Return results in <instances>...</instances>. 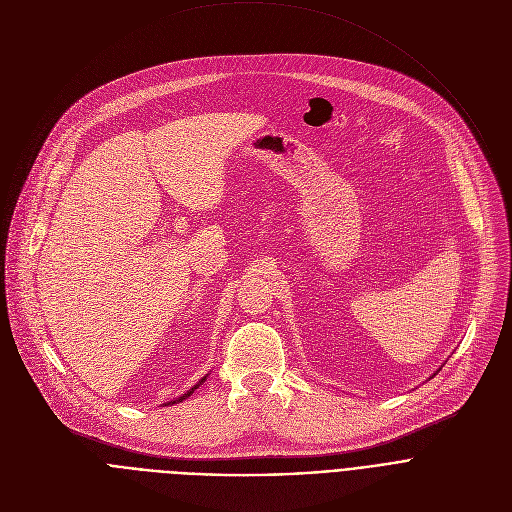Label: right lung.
Here are the masks:
<instances>
[{
    "mask_svg": "<svg viewBox=\"0 0 512 512\" xmlns=\"http://www.w3.org/2000/svg\"><path fill=\"white\" fill-rule=\"evenodd\" d=\"M205 380H207V376H203V378H201V380H199V382H197V384H195V386H193V388H189V390H187V392H185V394H181V396H179V399H177V401H170V403H166V405H175V403H181V401H185V399H187V396H191V394H193V392H195V388H199V386H201V384H203V382H205Z\"/></svg>",
    "mask_w": 512,
    "mask_h": 512,
    "instance_id": "obj_1",
    "label": "right lung"
}]
</instances>
